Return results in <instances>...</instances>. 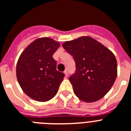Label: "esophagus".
Segmentation results:
<instances>
[{"instance_id": "esophagus-1", "label": "esophagus", "mask_w": 131, "mask_h": 131, "mask_svg": "<svg viewBox=\"0 0 131 131\" xmlns=\"http://www.w3.org/2000/svg\"><path fill=\"white\" fill-rule=\"evenodd\" d=\"M64 75H65L66 77H68V75H69V73H68L67 71H64Z\"/></svg>"}]
</instances>
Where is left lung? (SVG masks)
Wrapping results in <instances>:
<instances>
[{
    "instance_id": "obj_1",
    "label": "left lung",
    "mask_w": 131,
    "mask_h": 131,
    "mask_svg": "<svg viewBox=\"0 0 131 131\" xmlns=\"http://www.w3.org/2000/svg\"><path fill=\"white\" fill-rule=\"evenodd\" d=\"M62 47L75 62V73L69 77L75 94L87 103L103 97L117 77L114 53L90 37L66 41Z\"/></svg>"
}]
</instances>
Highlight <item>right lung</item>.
<instances>
[{"label": "right lung", "instance_id": "obj_1", "mask_svg": "<svg viewBox=\"0 0 131 131\" xmlns=\"http://www.w3.org/2000/svg\"><path fill=\"white\" fill-rule=\"evenodd\" d=\"M58 42L48 37L40 38L30 44L19 56L16 66L17 81L29 97L39 102L47 101L57 94L64 78L56 70L53 54Z\"/></svg>", "mask_w": 131, "mask_h": 131}]
</instances>
